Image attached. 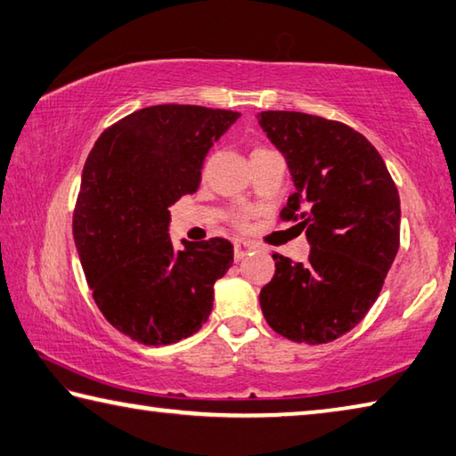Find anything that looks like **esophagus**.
<instances>
[{"label":"esophagus","instance_id":"obj_1","mask_svg":"<svg viewBox=\"0 0 456 456\" xmlns=\"http://www.w3.org/2000/svg\"><path fill=\"white\" fill-rule=\"evenodd\" d=\"M233 247H235V259L237 261L243 259L245 255H249L255 249V245L249 243V241H245V239H235Z\"/></svg>","mask_w":456,"mask_h":456}]
</instances>
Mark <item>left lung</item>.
I'll use <instances>...</instances> for the list:
<instances>
[{
	"label": "left lung",
	"mask_w": 456,
	"mask_h": 456,
	"mask_svg": "<svg viewBox=\"0 0 456 456\" xmlns=\"http://www.w3.org/2000/svg\"><path fill=\"white\" fill-rule=\"evenodd\" d=\"M283 153L295 193L281 217L301 221L309 259L275 253L261 311L295 343L335 341L357 327L399 251L401 201L383 157L359 131L299 111L256 115Z\"/></svg>",
	"instance_id": "8db88e82"
}]
</instances>
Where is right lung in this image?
I'll list each match as a JSON object with an SVG mask.
<instances>
[{
  "instance_id": "obj_1",
  "label": "right lung",
  "mask_w": 456,
  "mask_h": 456,
  "mask_svg": "<svg viewBox=\"0 0 456 456\" xmlns=\"http://www.w3.org/2000/svg\"><path fill=\"white\" fill-rule=\"evenodd\" d=\"M200 105H153L113 123L81 173L73 239L99 311L147 346L191 337L233 265L227 239L169 237V207L201 183L205 155L239 119Z\"/></svg>"
}]
</instances>
